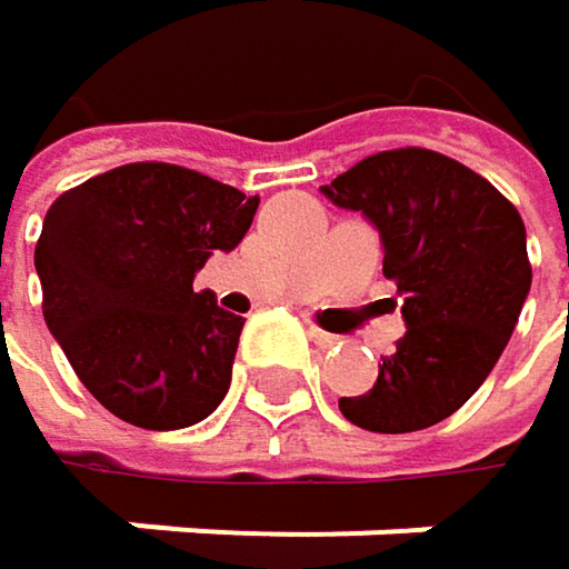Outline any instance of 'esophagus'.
Returning a JSON list of instances; mask_svg holds the SVG:
<instances>
[{
	"mask_svg": "<svg viewBox=\"0 0 569 569\" xmlns=\"http://www.w3.org/2000/svg\"><path fill=\"white\" fill-rule=\"evenodd\" d=\"M309 339L319 346V349H336L342 339L339 336H332V332H322V329H309Z\"/></svg>",
	"mask_w": 569,
	"mask_h": 569,
	"instance_id": "34e87169",
	"label": "esophagus"
}]
</instances>
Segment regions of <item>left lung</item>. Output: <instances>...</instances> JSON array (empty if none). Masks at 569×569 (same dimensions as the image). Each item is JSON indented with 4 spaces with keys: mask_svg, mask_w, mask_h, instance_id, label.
I'll list each match as a JSON object with an SVG mask.
<instances>
[{
    "mask_svg": "<svg viewBox=\"0 0 569 569\" xmlns=\"http://www.w3.org/2000/svg\"><path fill=\"white\" fill-rule=\"evenodd\" d=\"M319 190L379 230L405 319L376 386L339 411L382 435L445 421L491 376L530 292L520 213L481 173L425 148L372 154Z\"/></svg>",
    "mask_w": 569,
    "mask_h": 569,
    "instance_id": "8db88e82",
    "label": "left lung"
}]
</instances>
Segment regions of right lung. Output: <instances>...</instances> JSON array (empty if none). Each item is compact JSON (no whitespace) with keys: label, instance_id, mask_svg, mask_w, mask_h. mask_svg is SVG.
<instances>
[{"label":"right lung","instance_id":"1","mask_svg":"<svg viewBox=\"0 0 569 569\" xmlns=\"http://www.w3.org/2000/svg\"><path fill=\"white\" fill-rule=\"evenodd\" d=\"M260 197L177 164H124L61 193L36 247L46 326L81 386L148 431L203 421L230 389L243 316L193 277Z\"/></svg>","mask_w":569,"mask_h":569}]
</instances>
